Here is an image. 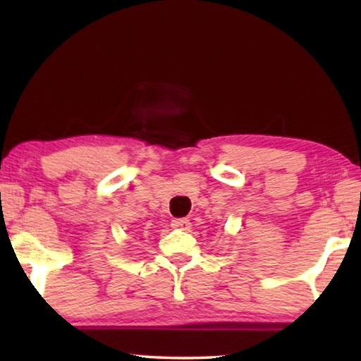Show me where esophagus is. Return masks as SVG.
Returning <instances> with one entry per match:
<instances>
[{"label":"esophagus","instance_id":"obj_1","mask_svg":"<svg viewBox=\"0 0 361 361\" xmlns=\"http://www.w3.org/2000/svg\"><path fill=\"white\" fill-rule=\"evenodd\" d=\"M172 228L180 229V231H188L191 228V223H189L188 218H175L172 219Z\"/></svg>","mask_w":361,"mask_h":361}]
</instances>
